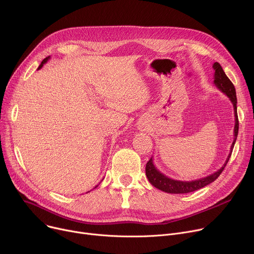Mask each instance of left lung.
<instances>
[{
    "instance_id": "left-lung-1",
    "label": "left lung",
    "mask_w": 254,
    "mask_h": 254,
    "mask_svg": "<svg viewBox=\"0 0 254 254\" xmlns=\"http://www.w3.org/2000/svg\"><path fill=\"white\" fill-rule=\"evenodd\" d=\"M213 69H214V84L215 86L218 88L221 92H223L224 94L227 95V97L230 99V101L233 104V108H234V117H235V126H234V139L233 142L231 144L230 148V153L226 159V162L224 163V165L218 170L216 171L215 173L206 176L204 178H200L197 180H193V181H180V180H175L172 178L167 177L166 175H164L163 173H161L155 166L154 164V160L153 158L150 159V161L147 163L146 165V175L147 178L149 180V182L156 187L157 189L164 191L166 193H171V194H186V193H190V192H194L196 190H199L209 184H211L212 182L218 178L220 176V174L222 173V171L224 170L226 164L229 161V158L231 156L232 150L234 148V144L237 138V134H238V117H237V98H236V91H235V87L233 85V83L230 81V79L227 77V75L225 74V72L223 71L221 65L218 62H215L213 64Z\"/></svg>"
}]
</instances>
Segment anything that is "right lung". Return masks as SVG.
<instances>
[{"mask_svg":"<svg viewBox=\"0 0 254 254\" xmlns=\"http://www.w3.org/2000/svg\"><path fill=\"white\" fill-rule=\"evenodd\" d=\"M49 59H50V56L46 57V58H45V59H44V60L41 62V64L39 65V67H38V70H39V69H41V68H42V66H43V65H44V64H45V63H46V62H47ZM96 187H97V186H96ZM96 187H95V188H96Z\"/></svg>","mask_w":254,"mask_h":254,"instance_id":"1","label":"right lung"}]
</instances>
